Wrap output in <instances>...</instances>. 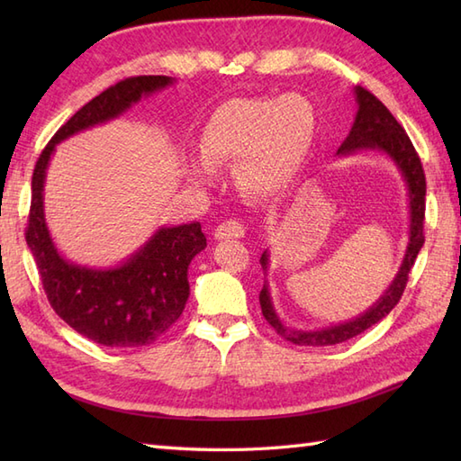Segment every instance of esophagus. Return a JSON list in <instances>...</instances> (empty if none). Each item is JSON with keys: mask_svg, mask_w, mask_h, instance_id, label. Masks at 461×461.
I'll list each match as a JSON object with an SVG mask.
<instances>
[{"mask_svg": "<svg viewBox=\"0 0 461 461\" xmlns=\"http://www.w3.org/2000/svg\"><path fill=\"white\" fill-rule=\"evenodd\" d=\"M246 236V228H243L241 221H236V220H228L220 223L218 228H215L213 231V238L218 241H223V240H240Z\"/></svg>", "mask_w": 461, "mask_h": 461, "instance_id": "esophagus-1", "label": "esophagus"}]
</instances>
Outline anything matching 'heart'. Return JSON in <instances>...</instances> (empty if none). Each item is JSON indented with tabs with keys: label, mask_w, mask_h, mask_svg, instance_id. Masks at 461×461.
<instances>
[{
	"label": "heart",
	"mask_w": 461,
	"mask_h": 461,
	"mask_svg": "<svg viewBox=\"0 0 461 461\" xmlns=\"http://www.w3.org/2000/svg\"><path fill=\"white\" fill-rule=\"evenodd\" d=\"M315 109L297 93L231 99L205 121L202 156L188 166L190 180L208 185L213 166L233 164V180L243 194L269 198L295 178L315 140Z\"/></svg>",
	"instance_id": "b5f03b06"
}]
</instances>
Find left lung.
Returning <instances> with one entry per match:
<instances>
[{
    "instance_id": "8db88e82",
    "label": "left lung",
    "mask_w": 461,
    "mask_h": 461,
    "mask_svg": "<svg viewBox=\"0 0 461 461\" xmlns=\"http://www.w3.org/2000/svg\"><path fill=\"white\" fill-rule=\"evenodd\" d=\"M355 99L358 104L355 122H352L350 132L345 139V142H342L340 149L337 150V156L342 158V156H350L358 152H382L394 162V166L406 184V194H408V213H410L408 246L396 277L386 287V291L382 293L375 305L362 312V315L347 322H339V325L311 329V330L287 327L277 315L276 307H273L269 283L263 281V289L259 293V305H261L263 317H266L269 325L277 330V335H281L285 340L299 347L339 345V342H345L352 337L360 335V332H365L372 325H376L378 321L384 319L388 312L396 307L400 297H402L406 281H408V273L412 269L418 253L424 246L426 176L422 170V162H420L406 131L400 126V122L394 119L393 113H390L375 95L368 93L366 89H362V86H355ZM259 263L263 267V276H267V269H269L267 249L261 253Z\"/></svg>"
}]
</instances>
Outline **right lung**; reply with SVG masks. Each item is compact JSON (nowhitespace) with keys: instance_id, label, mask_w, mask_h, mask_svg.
I'll return each instance as SVG.
<instances>
[{"instance_id":"right-lung-1","label":"right lung","mask_w":461,"mask_h":461,"mask_svg":"<svg viewBox=\"0 0 461 461\" xmlns=\"http://www.w3.org/2000/svg\"><path fill=\"white\" fill-rule=\"evenodd\" d=\"M172 77H131L77 111L45 146L32 180V210L25 231L47 299L79 335L104 347L150 345L180 319L190 297L188 267L205 248L200 221L162 225L132 256L113 267L68 261L57 249L45 221L47 166L59 142L96 124L119 119L146 96L168 89Z\"/></svg>"}]
</instances>
